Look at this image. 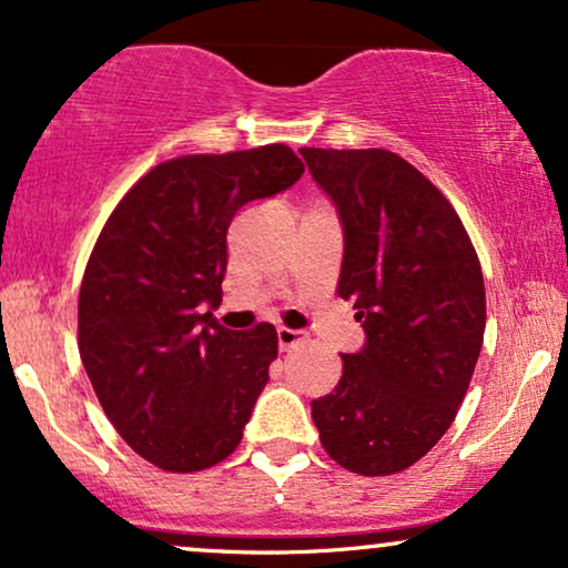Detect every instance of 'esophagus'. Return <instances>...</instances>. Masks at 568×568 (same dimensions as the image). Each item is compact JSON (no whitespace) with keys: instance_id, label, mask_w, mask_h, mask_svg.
I'll return each instance as SVG.
<instances>
[{"instance_id":"obj_1","label":"esophagus","mask_w":568,"mask_h":568,"mask_svg":"<svg viewBox=\"0 0 568 568\" xmlns=\"http://www.w3.org/2000/svg\"><path fill=\"white\" fill-rule=\"evenodd\" d=\"M306 339V335L301 329H291V327H280L277 329V345L280 351H291V347L301 345Z\"/></svg>"}]
</instances>
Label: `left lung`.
<instances>
[{
  "instance_id": "1",
  "label": "left lung",
  "mask_w": 568,
  "mask_h": 568,
  "mask_svg": "<svg viewBox=\"0 0 568 568\" xmlns=\"http://www.w3.org/2000/svg\"><path fill=\"white\" fill-rule=\"evenodd\" d=\"M298 153L339 210L337 296L366 329L312 418L345 470L403 473L447 434L470 387L486 332L480 260L452 202L405 158L382 148Z\"/></svg>"
}]
</instances>
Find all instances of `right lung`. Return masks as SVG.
Listing matches in <instances>:
<instances>
[{
    "label": "right lung",
    "instance_id": "obj_1",
    "mask_svg": "<svg viewBox=\"0 0 568 568\" xmlns=\"http://www.w3.org/2000/svg\"><path fill=\"white\" fill-rule=\"evenodd\" d=\"M304 173L288 145L181 155L121 196L90 252L78 345L98 403L148 463L207 470L239 447L277 358V332L225 329L229 225L246 202Z\"/></svg>",
    "mask_w": 568,
    "mask_h": 568
}]
</instances>
